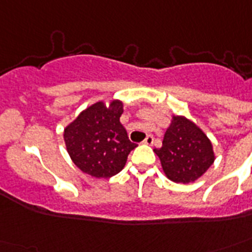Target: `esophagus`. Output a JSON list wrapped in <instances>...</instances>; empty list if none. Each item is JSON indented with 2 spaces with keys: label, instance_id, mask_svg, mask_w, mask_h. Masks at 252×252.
Here are the masks:
<instances>
[{
  "label": "esophagus",
  "instance_id": "esophagus-1",
  "mask_svg": "<svg viewBox=\"0 0 252 252\" xmlns=\"http://www.w3.org/2000/svg\"><path fill=\"white\" fill-rule=\"evenodd\" d=\"M153 142H154V137L152 136V134H148L145 140H144V144H146V145H152Z\"/></svg>",
  "mask_w": 252,
  "mask_h": 252
}]
</instances>
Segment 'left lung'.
I'll return each instance as SVG.
<instances>
[{
    "mask_svg": "<svg viewBox=\"0 0 252 252\" xmlns=\"http://www.w3.org/2000/svg\"><path fill=\"white\" fill-rule=\"evenodd\" d=\"M166 176L176 183L195 182L215 161L209 138L192 122L174 116L161 149H154Z\"/></svg>",
    "mask_w": 252,
    "mask_h": 252,
    "instance_id": "left-lung-1",
    "label": "left lung"
}]
</instances>
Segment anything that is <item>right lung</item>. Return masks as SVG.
Here are the masks:
<instances>
[{
	"label": "right lung",
	"instance_id": "1",
	"mask_svg": "<svg viewBox=\"0 0 252 252\" xmlns=\"http://www.w3.org/2000/svg\"><path fill=\"white\" fill-rule=\"evenodd\" d=\"M122 114V102L114 100L108 108L98 102L65 128V145L80 170L95 178H110L122 171L130 150L137 146L129 141L120 123Z\"/></svg>",
	"mask_w": 252,
	"mask_h": 252
}]
</instances>
